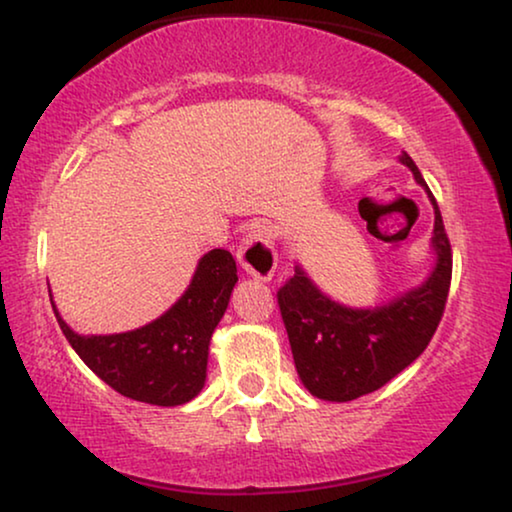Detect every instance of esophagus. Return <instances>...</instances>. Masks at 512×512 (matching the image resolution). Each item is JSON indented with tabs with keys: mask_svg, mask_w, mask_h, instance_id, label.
<instances>
[{
	"mask_svg": "<svg viewBox=\"0 0 512 512\" xmlns=\"http://www.w3.org/2000/svg\"><path fill=\"white\" fill-rule=\"evenodd\" d=\"M237 261L251 277L261 279V282H270L277 268V251L272 244L270 228L263 223H256L247 230L244 242L237 249Z\"/></svg>",
	"mask_w": 512,
	"mask_h": 512,
	"instance_id": "obj_1",
	"label": "esophagus"
}]
</instances>
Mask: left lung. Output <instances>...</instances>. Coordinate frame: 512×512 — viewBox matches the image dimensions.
Segmentation results:
<instances>
[{
	"mask_svg": "<svg viewBox=\"0 0 512 512\" xmlns=\"http://www.w3.org/2000/svg\"><path fill=\"white\" fill-rule=\"evenodd\" d=\"M401 163L424 184L408 153H403ZM429 198L436 209L433 247L438 263L419 289L377 310H349L328 300L303 270L279 286L277 305L293 361L312 396L345 403L370 394L394 380L431 342L450 293L452 247L431 191Z\"/></svg>",
	"mask_w": 512,
	"mask_h": 512,
	"instance_id": "left-lung-1",
	"label": "left lung"
}]
</instances>
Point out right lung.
<instances>
[{"label":"right lung","instance_id":"1","mask_svg":"<svg viewBox=\"0 0 512 512\" xmlns=\"http://www.w3.org/2000/svg\"><path fill=\"white\" fill-rule=\"evenodd\" d=\"M237 282L235 258L212 249L200 258L188 291L163 317L137 331L118 335H76L58 324L93 373L118 394L151 405L188 403L200 394L207 377L209 338L226 312Z\"/></svg>","mask_w":512,"mask_h":512}]
</instances>
